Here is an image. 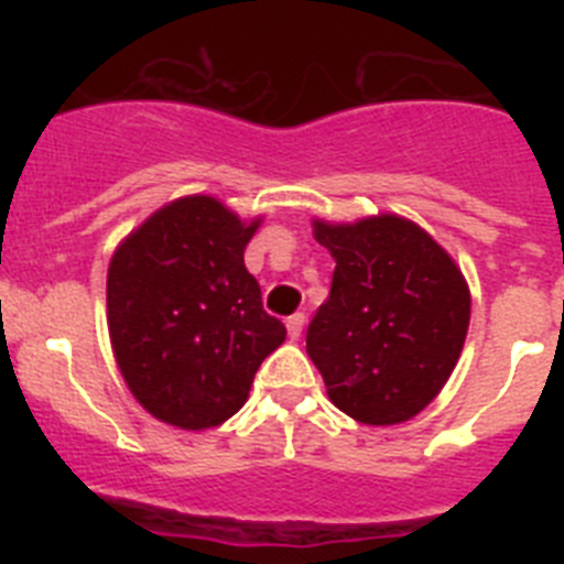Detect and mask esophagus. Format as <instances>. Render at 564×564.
Listing matches in <instances>:
<instances>
[{"label":"esophagus","mask_w":564,"mask_h":564,"mask_svg":"<svg viewBox=\"0 0 564 564\" xmlns=\"http://www.w3.org/2000/svg\"><path fill=\"white\" fill-rule=\"evenodd\" d=\"M305 322H307L305 313H293V316H288V322H285L288 336H291V338L302 336V327H305Z\"/></svg>","instance_id":"esophagus-1"}]
</instances>
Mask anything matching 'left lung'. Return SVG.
I'll list each match as a JSON object with an SVG mask.
<instances>
[{"label": "left lung", "mask_w": 564, "mask_h": 564, "mask_svg": "<svg viewBox=\"0 0 564 564\" xmlns=\"http://www.w3.org/2000/svg\"><path fill=\"white\" fill-rule=\"evenodd\" d=\"M313 237L336 259L327 302L307 327V356L338 410L370 426L415 417L449 381L471 296L455 259L398 214Z\"/></svg>", "instance_id": "left-lung-1"}]
</instances>
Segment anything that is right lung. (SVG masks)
<instances>
[{
  "label": "right lung",
  "mask_w": 564,
  "mask_h": 564,
  "mask_svg": "<svg viewBox=\"0 0 564 564\" xmlns=\"http://www.w3.org/2000/svg\"><path fill=\"white\" fill-rule=\"evenodd\" d=\"M242 223L208 194L158 208L115 248L107 325L129 392L158 421L200 432L248 401L285 325L262 311Z\"/></svg>",
  "instance_id": "right-lung-1"
}]
</instances>
